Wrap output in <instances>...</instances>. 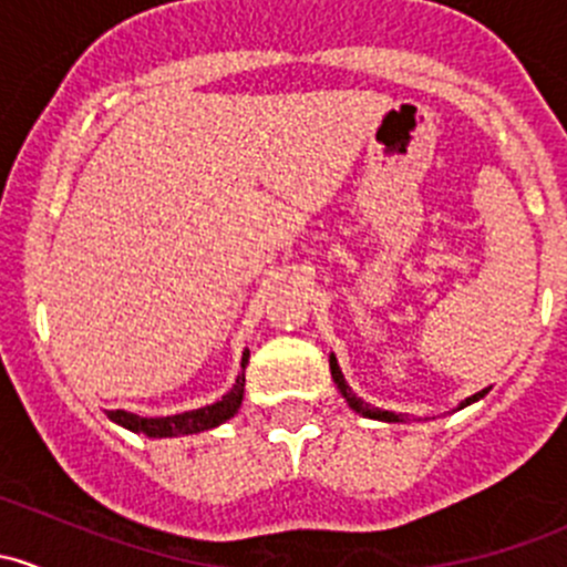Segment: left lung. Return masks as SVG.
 <instances>
[{"mask_svg":"<svg viewBox=\"0 0 567 567\" xmlns=\"http://www.w3.org/2000/svg\"><path fill=\"white\" fill-rule=\"evenodd\" d=\"M329 368H331V379L337 381V386H340L342 398L348 400V405H351L353 411H359V414H364V416H373V420H384V422H403V416H400V414H392V411L373 409V405H368V403H364V400H359L357 394L351 392V386L346 384V379H342V373H340V368H337V359H334V357L329 359ZM483 394H485V390H483V392H477V394H472V398H468L466 403H472V400L483 398Z\"/></svg>","mask_w":567,"mask_h":567,"instance_id":"8db88e82","label":"left lung"}]
</instances>
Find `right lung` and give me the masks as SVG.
I'll return each instance as SVG.
<instances>
[{"instance_id": "right-lung-1", "label": "right lung", "mask_w": 567, "mask_h": 567, "mask_svg": "<svg viewBox=\"0 0 567 567\" xmlns=\"http://www.w3.org/2000/svg\"><path fill=\"white\" fill-rule=\"evenodd\" d=\"M249 351L244 353L241 368H247ZM244 400V373L236 379V386L214 405H205V409L186 411V414L175 416H156V420H145V416L128 414V411H109V420L117 422V425L128 427L134 433H145L151 439H164V436H188V433L208 431V427L221 425L225 420H230L238 411Z\"/></svg>"}]
</instances>
